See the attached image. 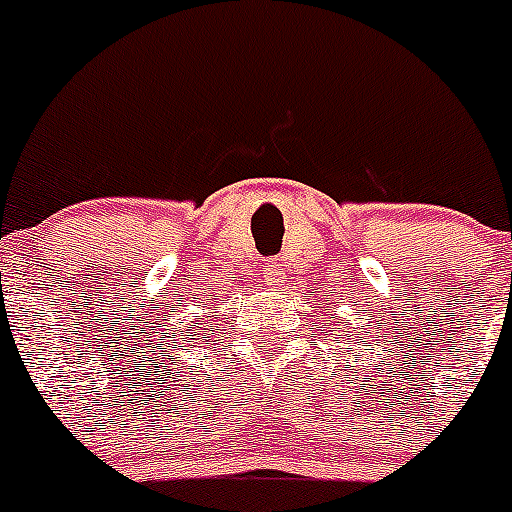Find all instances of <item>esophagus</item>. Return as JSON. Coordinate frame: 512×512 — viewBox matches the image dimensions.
<instances>
[{
    "label": "esophagus",
    "mask_w": 512,
    "mask_h": 512,
    "mask_svg": "<svg viewBox=\"0 0 512 512\" xmlns=\"http://www.w3.org/2000/svg\"><path fill=\"white\" fill-rule=\"evenodd\" d=\"M261 272H264L266 285H282V282H285V274H282L277 261H266V264L261 266Z\"/></svg>",
    "instance_id": "obj_1"
}]
</instances>
